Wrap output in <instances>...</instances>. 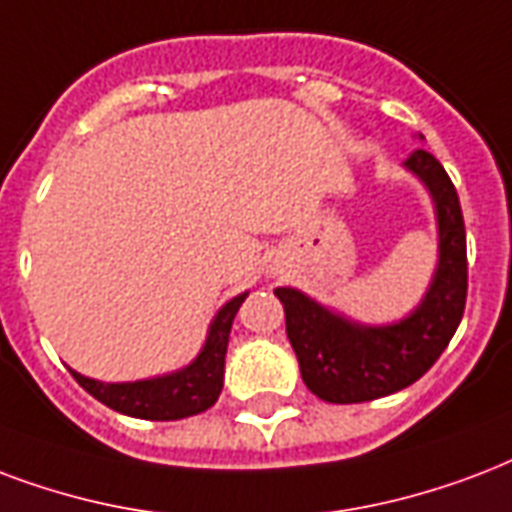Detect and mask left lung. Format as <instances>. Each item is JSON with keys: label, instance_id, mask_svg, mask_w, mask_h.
I'll return each instance as SVG.
<instances>
[{"label": "left lung", "instance_id": "obj_1", "mask_svg": "<svg viewBox=\"0 0 512 512\" xmlns=\"http://www.w3.org/2000/svg\"><path fill=\"white\" fill-rule=\"evenodd\" d=\"M424 139L421 134H416ZM403 169L419 179L432 201L438 260L416 306L384 325L351 319L298 287H276L282 300L300 376L325 403H368L419 381L462 322L467 298V236L462 206L446 169L427 150H413Z\"/></svg>", "mask_w": 512, "mask_h": 512}]
</instances>
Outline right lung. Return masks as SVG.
Wrapping results in <instances>:
<instances>
[{
	"mask_svg": "<svg viewBox=\"0 0 512 512\" xmlns=\"http://www.w3.org/2000/svg\"><path fill=\"white\" fill-rule=\"evenodd\" d=\"M247 295L249 292H241L236 298H230L225 306H220V311L209 322L198 354L187 365L171 370V373L139 378V381H99V378L83 376L72 368L69 373L99 403L117 413L134 416V419L174 421L195 416V413L212 408L220 397L222 381H225V351H228L230 325Z\"/></svg>",
	"mask_w": 512,
	"mask_h": 512,
	"instance_id": "1",
	"label": "right lung"
}]
</instances>
